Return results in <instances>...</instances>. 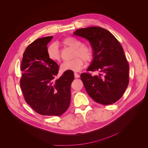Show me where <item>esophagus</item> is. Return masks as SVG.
Returning a JSON list of instances; mask_svg holds the SVG:
<instances>
[{
    "instance_id": "esophagus-1",
    "label": "esophagus",
    "mask_w": 148,
    "mask_h": 148,
    "mask_svg": "<svg viewBox=\"0 0 148 148\" xmlns=\"http://www.w3.org/2000/svg\"><path fill=\"white\" fill-rule=\"evenodd\" d=\"M74 77H75V78H78L80 77V75L78 74V73H74Z\"/></svg>"
}]
</instances>
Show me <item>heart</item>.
I'll return each mask as SVG.
<instances>
[{
    "label": "heart",
    "instance_id": "obj_1",
    "mask_svg": "<svg viewBox=\"0 0 148 148\" xmlns=\"http://www.w3.org/2000/svg\"><path fill=\"white\" fill-rule=\"evenodd\" d=\"M61 44L65 46L74 49L73 60L66 61L61 65V70L65 71H80L84 65V61L90 62L92 61L94 52L92 47L88 46L82 45V43L73 37H66L61 42ZM46 53L48 58L52 61L58 62L61 60V55L57 46L53 43L47 47Z\"/></svg>",
    "mask_w": 148,
    "mask_h": 148
}]
</instances>
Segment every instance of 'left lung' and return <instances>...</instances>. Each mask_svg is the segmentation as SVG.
Returning a JSON list of instances; mask_svg holds the SVG:
<instances>
[{"label": "left lung", "mask_w": 148, "mask_h": 148, "mask_svg": "<svg viewBox=\"0 0 148 148\" xmlns=\"http://www.w3.org/2000/svg\"><path fill=\"white\" fill-rule=\"evenodd\" d=\"M89 41L94 52L87 71L80 75L85 89L97 103L112 104L123 96L129 83V65L123 49L115 36L106 29L90 27L77 29L74 33Z\"/></svg>", "instance_id": "1"}]
</instances>
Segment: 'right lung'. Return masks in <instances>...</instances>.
Wrapping results in <instances>:
<instances>
[{
    "instance_id": "1",
    "label": "right lung",
    "mask_w": 148,
    "mask_h": 148,
    "mask_svg": "<svg viewBox=\"0 0 148 148\" xmlns=\"http://www.w3.org/2000/svg\"><path fill=\"white\" fill-rule=\"evenodd\" d=\"M52 36L38 38L26 48L20 69V86L25 102L37 113L60 116L71 101L73 71H65L59 79V65L47 57V45Z\"/></svg>"
}]
</instances>
